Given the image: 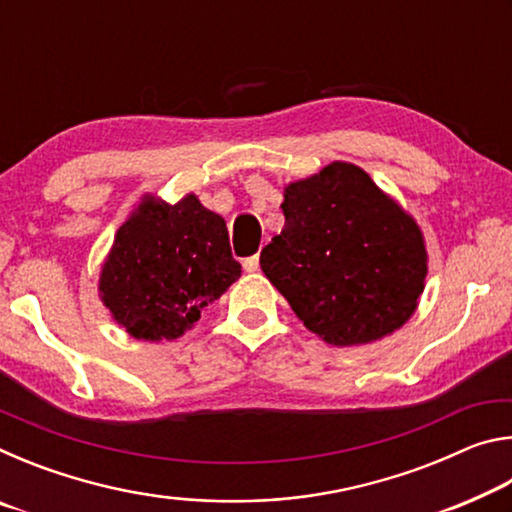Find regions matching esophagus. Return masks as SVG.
Listing matches in <instances>:
<instances>
[{"instance_id":"1","label":"esophagus","mask_w":512,"mask_h":512,"mask_svg":"<svg viewBox=\"0 0 512 512\" xmlns=\"http://www.w3.org/2000/svg\"><path fill=\"white\" fill-rule=\"evenodd\" d=\"M244 268H246L248 273H255L257 268H259V255H253V257L244 259Z\"/></svg>"}]
</instances>
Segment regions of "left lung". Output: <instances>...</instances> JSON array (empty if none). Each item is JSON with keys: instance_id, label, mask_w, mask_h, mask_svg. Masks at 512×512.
<instances>
[{"instance_id": "8db88e82", "label": "left lung", "mask_w": 512, "mask_h": 512, "mask_svg": "<svg viewBox=\"0 0 512 512\" xmlns=\"http://www.w3.org/2000/svg\"><path fill=\"white\" fill-rule=\"evenodd\" d=\"M284 228L259 264L309 332L336 348L384 339L427 277L420 225L350 162L284 187Z\"/></svg>"}]
</instances>
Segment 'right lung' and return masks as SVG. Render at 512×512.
<instances>
[{
  "label": "right lung",
  "mask_w": 512,
  "mask_h": 512,
  "mask_svg": "<svg viewBox=\"0 0 512 512\" xmlns=\"http://www.w3.org/2000/svg\"><path fill=\"white\" fill-rule=\"evenodd\" d=\"M239 275L223 216L194 194L176 205L144 196L117 230L99 296L133 339L173 341Z\"/></svg>",
  "instance_id": "add662e5"
}]
</instances>
